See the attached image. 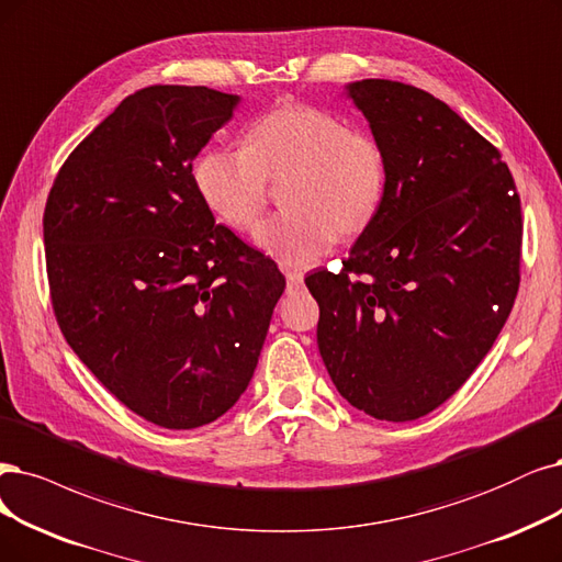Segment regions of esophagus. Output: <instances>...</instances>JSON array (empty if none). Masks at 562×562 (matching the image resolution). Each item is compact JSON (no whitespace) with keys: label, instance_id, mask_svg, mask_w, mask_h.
<instances>
[{"label":"esophagus","instance_id":"obj_1","mask_svg":"<svg viewBox=\"0 0 562 562\" xmlns=\"http://www.w3.org/2000/svg\"><path fill=\"white\" fill-rule=\"evenodd\" d=\"M303 289V276L292 270V273H286V294H296Z\"/></svg>","mask_w":562,"mask_h":562}]
</instances>
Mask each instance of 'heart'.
Returning a JSON list of instances; mask_svg holds the SVG:
<instances>
[{
    "mask_svg": "<svg viewBox=\"0 0 562 562\" xmlns=\"http://www.w3.org/2000/svg\"><path fill=\"white\" fill-rule=\"evenodd\" d=\"M284 182L289 211L266 220L255 240L289 268L317 263L342 236L375 222L389 187L384 145L330 111L282 101L252 120L245 145H215L194 161V184L211 211L249 232L268 203V182Z\"/></svg>",
    "mask_w": 562,
    "mask_h": 562,
    "instance_id": "b5f03b06",
    "label": "heart"
}]
</instances>
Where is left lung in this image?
Listing matches in <instances>:
<instances>
[{
    "mask_svg": "<svg viewBox=\"0 0 562 562\" xmlns=\"http://www.w3.org/2000/svg\"><path fill=\"white\" fill-rule=\"evenodd\" d=\"M386 150L380 213L338 273L305 284L340 396L412 422L459 391L501 334L521 282V199L501 150L445 101L396 80L347 88Z\"/></svg>",
    "mask_w": 562,
    "mask_h": 562,
    "instance_id": "1",
    "label": "left lung"
}]
</instances>
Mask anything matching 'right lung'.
<instances>
[{
  "mask_svg": "<svg viewBox=\"0 0 562 562\" xmlns=\"http://www.w3.org/2000/svg\"><path fill=\"white\" fill-rule=\"evenodd\" d=\"M236 103L203 86L130 94L61 164L44 211L61 334L124 407L171 430L240 398L284 292L276 261L215 224L194 184Z\"/></svg>",
  "mask_w": 562,
  "mask_h": 562,
  "instance_id": "right-lung-1",
  "label": "right lung"
}]
</instances>
